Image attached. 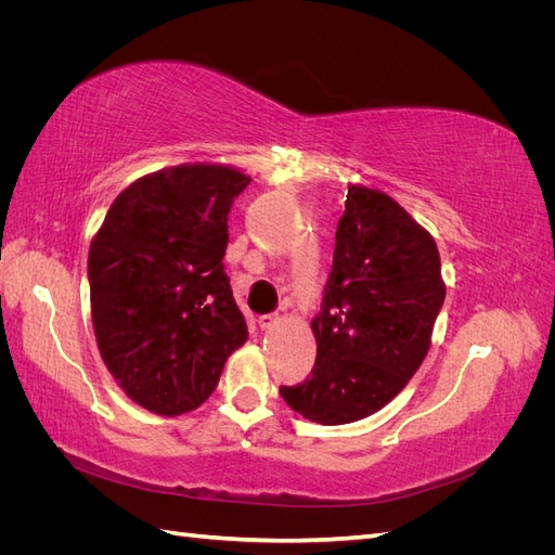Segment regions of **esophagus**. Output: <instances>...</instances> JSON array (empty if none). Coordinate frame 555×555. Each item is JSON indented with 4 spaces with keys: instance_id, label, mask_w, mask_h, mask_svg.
<instances>
[{
    "instance_id": "1",
    "label": "esophagus",
    "mask_w": 555,
    "mask_h": 555,
    "mask_svg": "<svg viewBox=\"0 0 555 555\" xmlns=\"http://www.w3.org/2000/svg\"><path fill=\"white\" fill-rule=\"evenodd\" d=\"M278 322H280V317H278L275 312H268V314H259V317H257V324H259L261 331L273 328Z\"/></svg>"
}]
</instances>
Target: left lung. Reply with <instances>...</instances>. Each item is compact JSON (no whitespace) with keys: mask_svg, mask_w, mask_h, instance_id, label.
Returning <instances> with one entry per match:
<instances>
[{"mask_svg":"<svg viewBox=\"0 0 555 555\" xmlns=\"http://www.w3.org/2000/svg\"><path fill=\"white\" fill-rule=\"evenodd\" d=\"M444 292L430 233L391 196L351 184L322 310L312 319V375L280 386V396L324 426L382 410L426 359Z\"/></svg>","mask_w":555,"mask_h":555,"instance_id":"1","label":"left lung"}]
</instances>
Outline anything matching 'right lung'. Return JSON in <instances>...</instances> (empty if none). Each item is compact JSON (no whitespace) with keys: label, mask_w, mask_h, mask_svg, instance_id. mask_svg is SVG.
I'll use <instances>...</instances> for the list:
<instances>
[{"label":"right lung","mask_w":555,"mask_h":555,"mask_svg":"<svg viewBox=\"0 0 555 555\" xmlns=\"http://www.w3.org/2000/svg\"><path fill=\"white\" fill-rule=\"evenodd\" d=\"M249 178L176 166L113 201L90 245L92 324L111 375L150 412L198 408L247 340L224 271L229 212Z\"/></svg>","instance_id":"add662e5"}]
</instances>
